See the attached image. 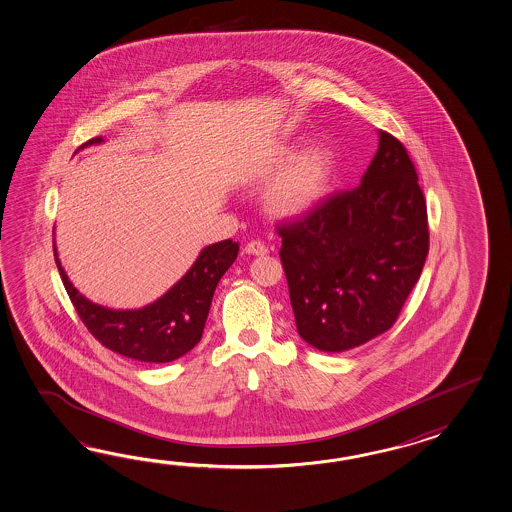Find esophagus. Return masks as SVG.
I'll list each match as a JSON object with an SVG mask.
<instances>
[{
	"instance_id": "34e87169",
	"label": "esophagus",
	"mask_w": 512,
	"mask_h": 512,
	"mask_svg": "<svg viewBox=\"0 0 512 512\" xmlns=\"http://www.w3.org/2000/svg\"><path fill=\"white\" fill-rule=\"evenodd\" d=\"M244 251H246L248 255H257V257H262V255H266L270 250H268V246H266L264 242H261V240H251V242L246 244Z\"/></svg>"
}]
</instances>
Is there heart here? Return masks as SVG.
<instances>
[{
    "mask_svg": "<svg viewBox=\"0 0 512 512\" xmlns=\"http://www.w3.org/2000/svg\"><path fill=\"white\" fill-rule=\"evenodd\" d=\"M251 180L268 182L264 196L270 215L299 218L316 211L329 196L334 178V156L325 145L299 150L292 143H277L253 163Z\"/></svg>",
    "mask_w": 512,
    "mask_h": 512,
    "instance_id": "1",
    "label": "heart"
}]
</instances>
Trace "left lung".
<instances>
[{"mask_svg":"<svg viewBox=\"0 0 512 512\" xmlns=\"http://www.w3.org/2000/svg\"><path fill=\"white\" fill-rule=\"evenodd\" d=\"M279 235L297 332L308 345L343 353L391 329L421 277L430 239L406 148L378 130L362 183Z\"/></svg>","mask_w":512,"mask_h":512,"instance_id":"obj_1","label":"left lung"}]
</instances>
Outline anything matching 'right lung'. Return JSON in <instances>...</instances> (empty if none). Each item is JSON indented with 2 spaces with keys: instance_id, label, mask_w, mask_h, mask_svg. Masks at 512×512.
I'll use <instances>...</instances> for the list:
<instances>
[{
  "instance_id": "add662e5",
  "label": "right lung",
  "mask_w": 512,
  "mask_h": 512,
  "mask_svg": "<svg viewBox=\"0 0 512 512\" xmlns=\"http://www.w3.org/2000/svg\"><path fill=\"white\" fill-rule=\"evenodd\" d=\"M103 141V137H95L80 148L101 145ZM53 250L69 299L91 334L104 347L126 358L167 364L189 353L202 340L216 284L237 259L239 242L228 239L205 246L193 266L163 296L145 307L126 310L103 307L80 294L62 268L55 239Z\"/></svg>"
}]
</instances>
